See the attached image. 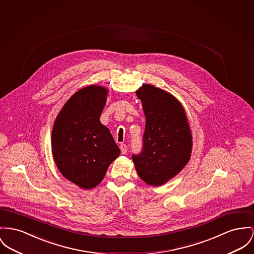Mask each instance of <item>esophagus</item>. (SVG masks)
<instances>
[{
	"instance_id": "esophagus-1",
	"label": "esophagus",
	"mask_w": 254,
	"mask_h": 254,
	"mask_svg": "<svg viewBox=\"0 0 254 254\" xmlns=\"http://www.w3.org/2000/svg\"><path fill=\"white\" fill-rule=\"evenodd\" d=\"M120 150H121V153L122 154H126V152H127V150H128V146L126 145V144H121L120 145Z\"/></svg>"
}]
</instances>
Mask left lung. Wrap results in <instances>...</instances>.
Instances as JSON below:
<instances>
[{"instance_id": "left-lung-1", "label": "left lung", "mask_w": 254, "mask_h": 254, "mask_svg": "<svg viewBox=\"0 0 254 254\" xmlns=\"http://www.w3.org/2000/svg\"><path fill=\"white\" fill-rule=\"evenodd\" d=\"M145 116L143 147L132 159L140 179L162 186L188 164L192 137L182 104L168 91L144 84L136 91Z\"/></svg>"}]
</instances>
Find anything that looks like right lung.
Wrapping results in <instances>:
<instances>
[{
    "label": "right lung",
    "mask_w": 254,
    "mask_h": 254,
    "mask_svg": "<svg viewBox=\"0 0 254 254\" xmlns=\"http://www.w3.org/2000/svg\"><path fill=\"white\" fill-rule=\"evenodd\" d=\"M108 89L88 85L75 92L54 122L52 153L60 172L82 189L97 186L120 149L100 116Z\"/></svg>",
    "instance_id": "1"
}]
</instances>
